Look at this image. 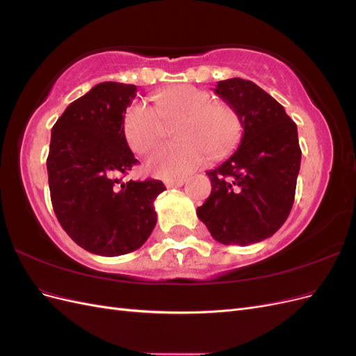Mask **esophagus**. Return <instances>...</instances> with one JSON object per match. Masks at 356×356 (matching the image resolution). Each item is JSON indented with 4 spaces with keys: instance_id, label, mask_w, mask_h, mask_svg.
I'll use <instances>...</instances> for the list:
<instances>
[{
    "instance_id": "1",
    "label": "esophagus",
    "mask_w": 356,
    "mask_h": 356,
    "mask_svg": "<svg viewBox=\"0 0 356 356\" xmlns=\"http://www.w3.org/2000/svg\"><path fill=\"white\" fill-rule=\"evenodd\" d=\"M186 179L184 178H175V179H166L165 181V186L166 187H181L184 184Z\"/></svg>"
}]
</instances>
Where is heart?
<instances>
[{
    "label": "heart",
    "mask_w": 356,
    "mask_h": 356,
    "mask_svg": "<svg viewBox=\"0 0 356 356\" xmlns=\"http://www.w3.org/2000/svg\"><path fill=\"white\" fill-rule=\"evenodd\" d=\"M179 120L177 138L182 143L161 145L147 159V170L159 178L186 177L207 163L209 154H229L243 132L232 105L215 102L209 92L195 86H178L159 96L156 111L144 102L129 106L123 117L126 143L135 153H147L165 138L166 124Z\"/></svg>",
    "instance_id": "obj_1"
}]
</instances>
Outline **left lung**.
I'll list each match as a JSON object with an SVG mask.
<instances>
[{"label":"left lung","mask_w":356,"mask_h":356,"mask_svg":"<svg viewBox=\"0 0 356 356\" xmlns=\"http://www.w3.org/2000/svg\"><path fill=\"white\" fill-rule=\"evenodd\" d=\"M213 92L239 113L243 134L238 149L207 172L212 191L196 213L220 243L261 242L293 208L301 161L297 124L250 80L218 81Z\"/></svg>","instance_id":"1"}]
</instances>
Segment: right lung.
Segmentation results:
<instances>
[{
    "label": "right lung",
    "mask_w": 356,
    "mask_h": 356,
    "mask_svg": "<svg viewBox=\"0 0 356 356\" xmlns=\"http://www.w3.org/2000/svg\"><path fill=\"white\" fill-rule=\"evenodd\" d=\"M136 86L96 84L71 102L51 127L47 174L53 211L70 238L96 255L141 248L157 222L159 179L118 178L138 163L123 134Z\"/></svg>",
    "instance_id": "add662e5"
}]
</instances>
